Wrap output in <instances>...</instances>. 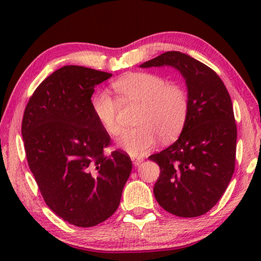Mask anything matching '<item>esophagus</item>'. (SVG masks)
I'll return each instance as SVG.
<instances>
[{
  "label": "esophagus",
  "mask_w": 261,
  "mask_h": 261,
  "mask_svg": "<svg viewBox=\"0 0 261 261\" xmlns=\"http://www.w3.org/2000/svg\"><path fill=\"white\" fill-rule=\"evenodd\" d=\"M132 162H133L134 166H139L142 162H144V158H140V156H132Z\"/></svg>",
  "instance_id": "1"
}]
</instances>
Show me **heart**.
<instances>
[{"mask_svg": "<svg viewBox=\"0 0 261 261\" xmlns=\"http://www.w3.org/2000/svg\"><path fill=\"white\" fill-rule=\"evenodd\" d=\"M123 105H141L137 124L123 132L119 146L130 155H142L154 147L158 137L164 141L176 138L188 119L189 97L183 88L169 84L155 73H128L113 83ZM120 102L109 92L99 91L92 97L91 108L107 133L116 137L121 133L119 121Z\"/></svg>", "mask_w": 261, "mask_h": 261, "instance_id": "b5f03b06", "label": "heart"}]
</instances>
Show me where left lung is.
I'll use <instances>...</instances> for the list:
<instances>
[{
    "mask_svg": "<svg viewBox=\"0 0 261 261\" xmlns=\"http://www.w3.org/2000/svg\"><path fill=\"white\" fill-rule=\"evenodd\" d=\"M164 65L184 77L189 113L178 140L149 155L160 167L153 192L166 212L197 217L220 201L234 173L238 132L233 105L215 71L185 53L165 52L140 67Z\"/></svg>",
    "mask_w": 261,
    "mask_h": 261,
    "instance_id": "1",
    "label": "left lung"
}]
</instances>
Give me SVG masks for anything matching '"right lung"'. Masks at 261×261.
I'll use <instances>...</instances> for the list:
<instances>
[{
	"instance_id": "1",
	"label": "right lung",
	"mask_w": 261,
	"mask_h": 261,
	"mask_svg": "<svg viewBox=\"0 0 261 261\" xmlns=\"http://www.w3.org/2000/svg\"><path fill=\"white\" fill-rule=\"evenodd\" d=\"M112 73L66 65L35 89L21 133L28 166L45 203L77 227H94L116 212L132 171L129 155L113 151L91 108L95 87Z\"/></svg>"
}]
</instances>
